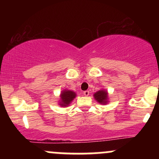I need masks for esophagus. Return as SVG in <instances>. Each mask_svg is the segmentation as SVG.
I'll return each mask as SVG.
<instances>
[{
    "label": "esophagus",
    "instance_id": "1",
    "mask_svg": "<svg viewBox=\"0 0 159 159\" xmlns=\"http://www.w3.org/2000/svg\"><path fill=\"white\" fill-rule=\"evenodd\" d=\"M84 95L85 96H88L89 95H90V91L89 90H86L84 92Z\"/></svg>",
    "mask_w": 159,
    "mask_h": 159
}]
</instances>
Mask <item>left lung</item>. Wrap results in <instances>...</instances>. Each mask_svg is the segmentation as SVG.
Masks as SVG:
<instances>
[{"instance_id": "left-lung-1", "label": "left lung", "mask_w": 159, "mask_h": 159, "mask_svg": "<svg viewBox=\"0 0 159 159\" xmlns=\"http://www.w3.org/2000/svg\"><path fill=\"white\" fill-rule=\"evenodd\" d=\"M94 98L98 103L105 105L107 103V99H108V96H107V92L105 90H98L94 93Z\"/></svg>"}]
</instances>
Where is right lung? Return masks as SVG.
I'll list each match as a JSON object with an SVG mask.
<instances>
[{"label":"right lung","instance_id":"1","mask_svg":"<svg viewBox=\"0 0 159 159\" xmlns=\"http://www.w3.org/2000/svg\"><path fill=\"white\" fill-rule=\"evenodd\" d=\"M76 93L72 90H64L61 93V102L59 104L61 107H67L75 98Z\"/></svg>","mask_w":159,"mask_h":159}]
</instances>
